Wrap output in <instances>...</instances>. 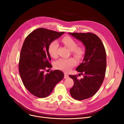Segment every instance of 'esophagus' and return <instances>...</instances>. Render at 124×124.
<instances>
[{
    "mask_svg": "<svg viewBox=\"0 0 124 124\" xmlns=\"http://www.w3.org/2000/svg\"><path fill=\"white\" fill-rule=\"evenodd\" d=\"M69 77V75L67 74V73H64V78L65 79H66V78H68Z\"/></svg>",
    "mask_w": 124,
    "mask_h": 124,
    "instance_id": "obj_1",
    "label": "esophagus"
}]
</instances>
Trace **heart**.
Returning <instances> with one entry per match:
<instances>
[{"label":"heart","instance_id":"b5f03b06","mask_svg":"<svg viewBox=\"0 0 124 124\" xmlns=\"http://www.w3.org/2000/svg\"><path fill=\"white\" fill-rule=\"evenodd\" d=\"M62 43L71 51V53L76 58L80 59L83 58L85 51L81 46H77V42L71 37L66 36L61 40ZM58 47V44L56 41H52L49 45L48 51L50 55L53 58L57 57V51ZM76 64V61L73 58L68 59L61 58L57 60L54 63L55 67L65 72L69 71Z\"/></svg>","mask_w":124,"mask_h":124}]
</instances>
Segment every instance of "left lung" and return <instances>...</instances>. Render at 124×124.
<instances>
[{
  "mask_svg": "<svg viewBox=\"0 0 124 124\" xmlns=\"http://www.w3.org/2000/svg\"><path fill=\"white\" fill-rule=\"evenodd\" d=\"M69 34L81 41L85 48L83 60L76 69L83 75V78L78 79L77 75H69L74 81V85L70 89L71 96L76 100H84L94 95L103 81L107 67L106 52L101 40L94 34Z\"/></svg>",
  "mask_w": 124,
  "mask_h": 124,
  "instance_id": "1",
  "label": "left lung"
}]
</instances>
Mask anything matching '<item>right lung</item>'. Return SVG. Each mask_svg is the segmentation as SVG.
<instances>
[{
  "mask_svg": "<svg viewBox=\"0 0 124 124\" xmlns=\"http://www.w3.org/2000/svg\"><path fill=\"white\" fill-rule=\"evenodd\" d=\"M64 33L39 28L27 37L23 45L18 64L19 74L25 87L39 98L49 95L64 78L60 70L51 71L46 74L44 70L52 67L48 51L49 44Z\"/></svg>",
  "mask_w": 124,
  "mask_h": 124,
  "instance_id": "obj_1",
  "label": "right lung"
}]
</instances>
